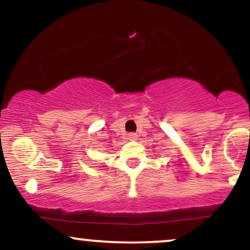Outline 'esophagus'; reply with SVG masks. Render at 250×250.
<instances>
[{
	"mask_svg": "<svg viewBox=\"0 0 250 250\" xmlns=\"http://www.w3.org/2000/svg\"><path fill=\"white\" fill-rule=\"evenodd\" d=\"M128 140H129V141H136V140H137V135L134 134V133L128 134Z\"/></svg>",
	"mask_w": 250,
	"mask_h": 250,
	"instance_id": "34e87169",
	"label": "esophagus"
}]
</instances>
